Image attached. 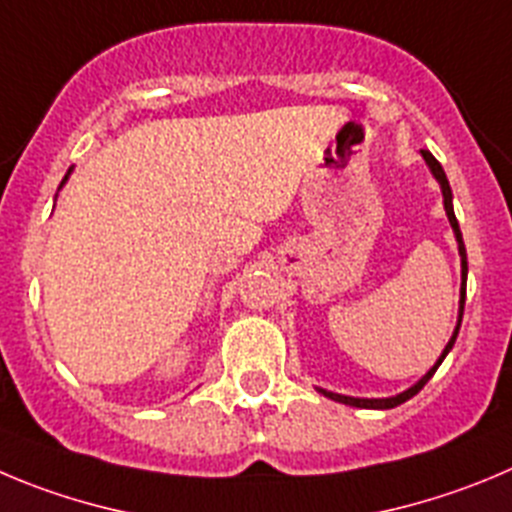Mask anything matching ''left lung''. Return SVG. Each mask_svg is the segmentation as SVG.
Masks as SVG:
<instances>
[{"mask_svg": "<svg viewBox=\"0 0 512 512\" xmlns=\"http://www.w3.org/2000/svg\"><path fill=\"white\" fill-rule=\"evenodd\" d=\"M421 157L426 159V164H429L431 175L437 177L439 187H442V195H444V210H447V218H449V225H452L454 231V238H457V246H459V259H462V289H459V320H457V327H454V335L452 340L447 342V348H444V353L439 355V360L434 363V368L429 370V373L421 378L419 383H414V386L409 388V391L398 393V396H391V398H353V396H342V393H332V391H325V388H317V391L322 393V396L332 398V401L337 403H348V406H358V409H393V406H398V403L409 401V398H414L416 393L421 391V388L429 383V378L434 373H437V368L442 365V360L447 358V353L452 350L454 340H457V332H459V325H462V312H464V294H467V251H464V241H462V231H459V223H457V215H454V208H452V187H449V180L447 175H444L442 164L434 159V154L426 152V149H421Z\"/></svg>", "mask_w": 512, "mask_h": 512, "instance_id": "obj_1", "label": "left lung"}]
</instances>
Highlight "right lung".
<instances>
[{"label":"right lung","mask_w":512,"mask_h":512,"mask_svg":"<svg viewBox=\"0 0 512 512\" xmlns=\"http://www.w3.org/2000/svg\"><path fill=\"white\" fill-rule=\"evenodd\" d=\"M68 175H70V170H68ZM68 175H65V177H63V182H60V187H63V185H65V180H68Z\"/></svg>","instance_id":"add662e5"}]
</instances>
